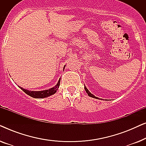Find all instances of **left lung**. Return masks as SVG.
I'll use <instances>...</instances> for the list:
<instances>
[{"label": "left lung", "instance_id": "1", "mask_svg": "<svg viewBox=\"0 0 146 146\" xmlns=\"http://www.w3.org/2000/svg\"><path fill=\"white\" fill-rule=\"evenodd\" d=\"M84 88H85V90H86V92H87V94H88V95L89 96H90V97H92V98H96V99H99L98 98H97V97H96V96H94L93 94H92L90 92L88 91V90L87 88H86V87H85L84 86Z\"/></svg>", "mask_w": 146, "mask_h": 146}]
</instances>
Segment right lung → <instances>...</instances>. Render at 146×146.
Returning <instances> with one entry per match:
<instances>
[{
	"mask_svg": "<svg viewBox=\"0 0 146 146\" xmlns=\"http://www.w3.org/2000/svg\"><path fill=\"white\" fill-rule=\"evenodd\" d=\"M65 67V66H64ZM60 79L59 80V81L58 82V84L55 86L54 88H52L49 90H43V91H29L27 90H25L23 88H21V89L23 92L29 95L30 96L35 98H46L48 96H50L54 94L56 92V91L58 89L60 86Z\"/></svg>",
	"mask_w": 146,
	"mask_h": 146,
	"instance_id": "right-lung-1",
	"label": "right lung"
}]
</instances>
